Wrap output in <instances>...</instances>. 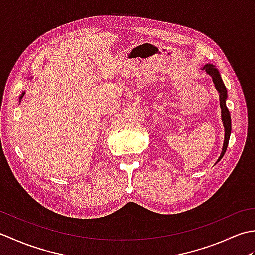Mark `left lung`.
Here are the masks:
<instances>
[{
    "label": "left lung",
    "instance_id": "1",
    "mask_svg": "<svg viewBox=\"0 0 255 255\" xmlns=\"http://www.w3.org/2000/svg\"><path fill=\"white\" fill-rule=\"evenodd\" d=\"M205 70L206 73L210 75L213 78V81L215 83L216 89L219 92V102H220V107H221V118H223L224 122V126H225V141H224V147H223V152H221L219 159L217 162H219L221 159H223L224 154L226 153L227 147H228V142H229V138H230V132H231V117L228 111V107L226 106V99H227V89L223 82V79H221L220 74L218 72L217 69H215L211 64H206V66L203 68Z\"/></svg>",
    "mask_w": 255,
    "mask_h": 255
}]
</instances>
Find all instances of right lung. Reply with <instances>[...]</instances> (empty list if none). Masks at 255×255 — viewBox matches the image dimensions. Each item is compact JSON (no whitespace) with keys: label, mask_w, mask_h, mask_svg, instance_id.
I'll return each instance as SVG.
<instances>
[{"label":"right lung","mask_w":255,"mask_h":255,"mask_svg":"<svg viewBox=\"0 0 255 255\" xmlns=\"http://www.w3.org/2000/svg\"><path fill=\"white\" fill-rule=\"evenodd\" d=\"M25 95V93H24V92H23V94H21V96H20V99L19 100H21V97H23Z\"/></svg>","instance_id":"right-lung-1"}]
</instances>
